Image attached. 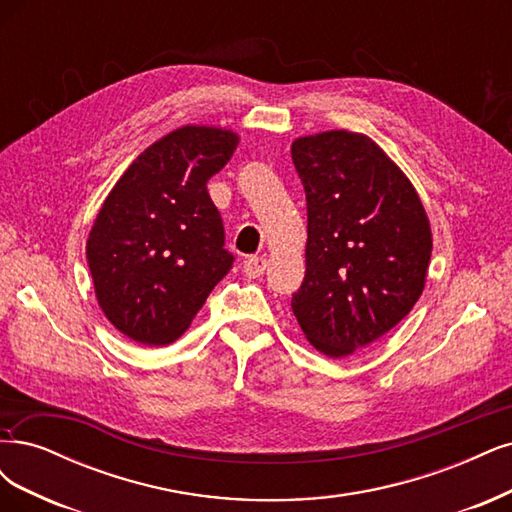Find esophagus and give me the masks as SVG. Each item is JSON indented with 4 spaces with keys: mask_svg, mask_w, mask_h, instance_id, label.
Here are the masks:
<instances>
[{
    "mask_svg": "<svg viewBox=\"0 0 512 512\" xmlns=\"http://www.w3.org/2000/svg\"><path fill=\"white\" fill-rule=\"evenodd\" d=\"M267 264H269V260L264 256H250V258H245V262H243V273H245V277L256 279L264 271H267Z\"/></svg>",
    "mask_w": 512,
    "mask_h": 512,
    "instance_id": "esophagus-1",
    "label": "esophagus"
}]
</instances>
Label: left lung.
I'll return each instance as SVG.
<instances>
[{
    "label": "left lung",
    "instance_id": "8db88e82",
    "mask_svg": "<svg viewBox=\"0 0 512 512\" xmlns=\"http://www.w3.org/2000/svg\"><path fill=\"white\" fill-rule=\"evenodd\" d=\"M292 161L307 197V271L292 311L317 351L345 358L424 292L430 220L407 175L362 133L298 137Z\"/></svg>",
    "mask_w": 512,
    "mask_h": 512
}]
</instances>
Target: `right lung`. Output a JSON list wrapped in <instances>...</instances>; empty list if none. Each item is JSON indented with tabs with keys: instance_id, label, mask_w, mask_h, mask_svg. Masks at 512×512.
<instances>
[{
	"instance_id": "right-lung-1",
	"label": "right lung",
	"mask_w": 512,
	"mask_h": 512,
	"mask_svg": "<svg viewBox=\"0 0 512 512\" xmlns=\"http://www.w3.org/2000/svg\"><path fill=\"white\" fill-rule=\"evenodd\" d=\"M237 133L186 125L139 154L103 201L86 260L105 317L139 345L180 339L231 271L207 182L237 150Z\"/></svg>"
}]
</instances>
